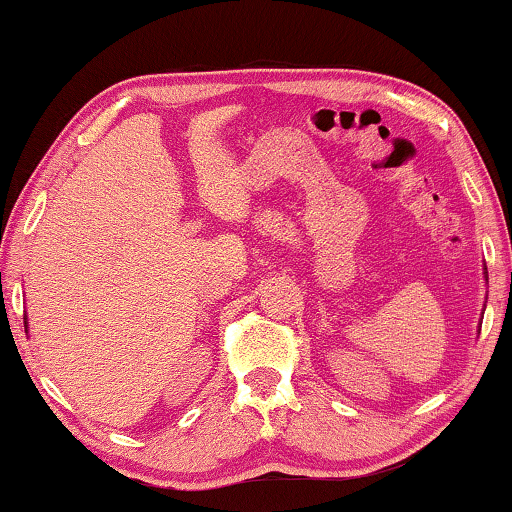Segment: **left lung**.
Masks as SVG:
<instances>
[{
    "label": "left lung",
    "mask_w": 512,
    "mask_h": 512,
    "mask_svg": "<svg viewBox=\"0 0 512 512\" xmlns=\"http://www.w3.org/2000/svg\"><path fill=\"white\" fill-rule=\"evenodd\" d=\"M483 275H485V280H488V271H485V268H483Z\"/></svg>",
    "instance_id": "obj_1"
}]
</instances>
